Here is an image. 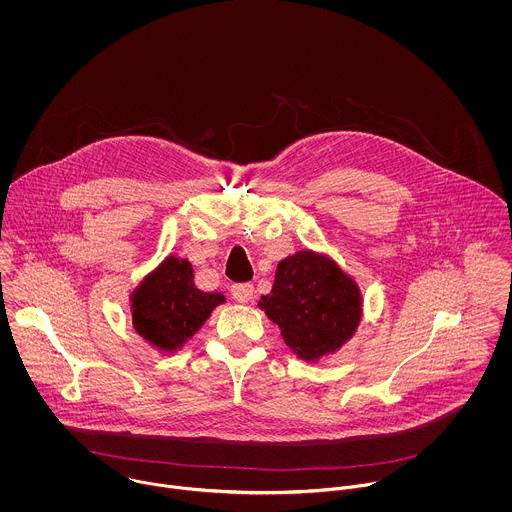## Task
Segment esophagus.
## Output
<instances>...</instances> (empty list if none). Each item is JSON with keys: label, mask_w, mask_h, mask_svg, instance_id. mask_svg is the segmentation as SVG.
I'll return each mask as SVG.
<instances>
[{"label": "esophagus", "mask_w": 512, "mask_h": 512, "mask_svg": "<svg viewBox=\"0 0 512 512\" xmlns=\"http://www.w3.org/2000/svg\"><path fill=\"white\" fill-rule=\"evenodd\" d=\"M230 293L238 303H248L254 297V286L252 284H234L230 288Z\"/></svg>", "instance_id": "1"}]
</instances>
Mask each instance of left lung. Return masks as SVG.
I'll return each mask as SVG.
<instances>
[{
	"mask_svg": "<svg viewBox=\"0 0 512 512\" xmlns=\"http://www.w3.org/2000/svg\"><path fill=\"white\" fill-rule=\"evenodd\" d=\"M260 309L280 327L293 353L315 363L339 351L357 331L363 297L357 282L331 258L301 250L278 264Z\"/></svg>",
	"mask_w": 512,
	"mask_h": 512,
	"instance_id": "8db88e82",
	"label": "left lung"
}]
</instances>
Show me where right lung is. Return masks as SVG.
Segmentation results:
<instances>
[{"label": "right lung", "instance_id": "obj_1", "mask_svg": "<svg viewBox=\"0 0 512 512\" xmlns=\"http://www.w3.org/2000/svg\"><path fill=\"white\" fill-rule=\"evenodd\" d=\"M130 301L136 333L155 349L173 353L203 327L213 309L224 303V295L201 292L191 262L167 256L142 280Z\"/></svg>", "mask_w": 512, "mask_h": 512}]
</instances>
